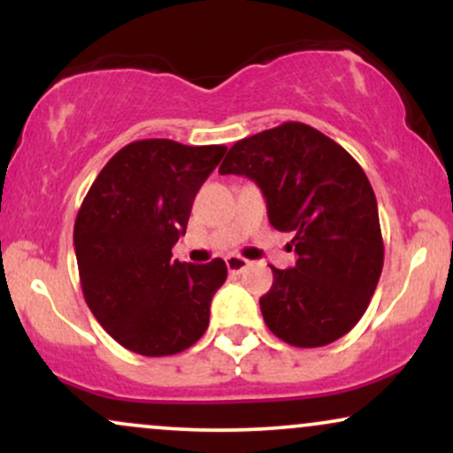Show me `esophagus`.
I'll list each match as a JSON object with an SVG mask.
<instances>
[{
    "instance_id": "obj_1",
    "label": "esophagus",
    "mask_w": 453,
    "mask_h": 453,
    "mask_svg": "<svg viewBox=\"0 0 453 453\" xmlns=\"http://www.w3.org/2000/svg\"><path fill=\"white\" fill-rule=\"evenodd\" d=\"M226 266L230 273H242L244 268L249 266V259H244L241 256H227L226 257Z\"/></svg>"
}]
</instances>
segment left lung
Instances as JSON below:
<instances>
[{
    "label": "left lung",
    "instance_id": "obj_1",
    "mask_svg": "<svg viewBox=\"0 0 453 453\" xmlns=\"http://www.w3.org/2000/svg\"><path fill=\"white\" fill-rule=\"evenodd\" d=\"M219 174L256 180L274 230L294 236L296 266H270L273 288L259 298L268 330L303 349L345 336L383 268L377 197L360 164L319 129L288 121L238 140Z\"/></svg>",
    "mask_w": 453,
    "mask_h": 453
}]
</instances>
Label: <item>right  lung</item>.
I'll list each match as a JSON object with an SVG mask.
<instances>
[{
	"mask_svg": "<svg viewBox=\"0 0 453 453\" xmlns=\"http://www.w3.org/2000/svg\"><path fill=\"white\" fill-rule=\"evenodd\" d=\"M227 147L165 138L129 142L82 200L74 249L85 303L126 349L147 357L189 349L209 327L211 300L227 277L223 259H173L191 204Z\"/></svg>",
	"mask_w": 453,
	"mask_h": 453,
	"instance_id": "right-lung-1",
	"label": "right lung"
}]
</instances>
